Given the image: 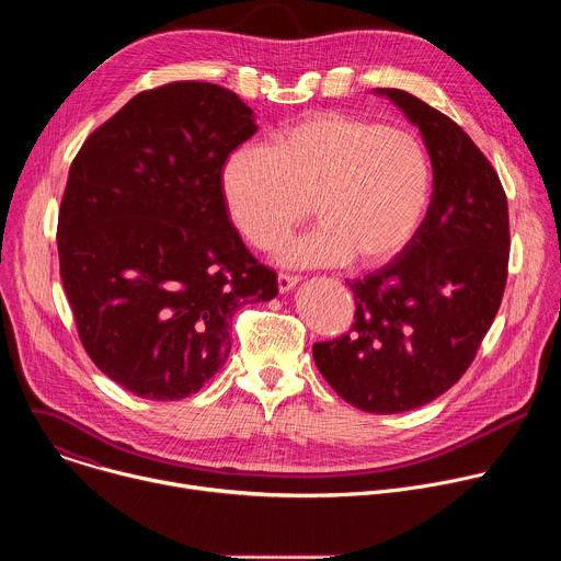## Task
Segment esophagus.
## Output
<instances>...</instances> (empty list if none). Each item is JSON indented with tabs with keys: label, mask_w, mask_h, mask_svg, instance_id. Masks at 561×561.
Returning <instances> with one entry per match:
<instances>
[{
	"label": "esophagus",
	"mask_w": 561,
	"mask_h": 561,
	"mask_svg": "<svg viewBox=\"0 0 561 561\" xmlns=\"http://www.w3.org/2000/svg\"><path fill=\"white\" fill-rule=\"evenodd\" d=\"M297 282H299V277H295V275H286V273H279V275H277V288H279V293L293 290V288L297 286Z\"/></svg>",
	"instance_id": "obj_1"
}]
</instances>
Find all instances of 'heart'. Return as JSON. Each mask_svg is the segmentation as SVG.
Instances as JSON below:
<instances>
[{
  "mask_svg": "<svg viewBox=\"0 0 561 561\" xmlns=\"http://www.w3.org/2000/svg\"><path fill=\"white\" fill-rule=\"evenodd\" d=\"M219 188L239 234L262 251L277 247L312 210L319 226L279 249L286 266H335L351 257L377 266L420 228L431 162L409 130L317 113L277 130L268 148L228 152Z\"/></svg>",
  "mask_w": 561,
  "mask_h": 561,
  "instance_id": "obj_1",
  "label": "heart"
}]
</instances>
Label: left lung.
Segmentation results:
<instances>
[{"label":"left lung","instance_id":"left-lung-1","mask_svg":"<svg viewBox=\"0 0 561 561\" xmlns=\"http://www.w3.org/2000/svg\"><path fill=\"white\" fill-rule=\"evenodd\" d=\"M422 133L433 197L411 242L348 282L355 324L312 357L359 411L392 415L444 394L472 364L508 277V202L484 152L450 117L399 89H375Z\"/></svg>","mask_w":561,"mask_h":561}]
</instances>
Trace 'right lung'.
<instances>
[{"mask_svg": "<svg viewBox=\"0 0 561 561\" xmlns=\"http://www.w3.org/2000/svg\"><path fill=\"white\" fill-rule=\"evenodd\" d=\"M255 133L234 93L173 82L135 95L72 159L64 293L93 364L141 399L197 392L228 359L232 314L277 295L219 188L224 159Z\"/></svg>", "mask_w": 561, "mask_h": 561, "instance_id": "obj_1", "label": "right lung"}]
</instances>
